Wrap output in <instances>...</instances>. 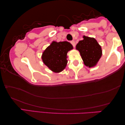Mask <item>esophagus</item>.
Masks as SVG:
<instances>
[{
    "label": "esophagus",
    "instance_id": "1",
    "mask_svg": "<svg viewBox=\"0 0 125 125\" xmlns=\"http://www.w3.org/2000/svg\"><path fill=\"white\" fill-rule=\"evenodd\" d=\"M71 44L73 45V48H75V46H76V44H75V42L74 41H73V40L71 41Z\"/></svg>",
    "mask_w": 125,
    "mask_h": 125
}]
</instances>
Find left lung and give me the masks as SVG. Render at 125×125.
<instances>
[{
	"label": "left lung",
	"mask_w": 125,
	"mask_h": 125,
	"mask_svg": "<svg viewBox=\"0 0 125 125\" xmlns=\"http://www.w3.org/2000/svg\"><path fill=\"white\" fill-rule=\"evenodd\" d=\"M83 39L79 41L76 49L80 53L83 63L86 66H95L102 56L101 47L93 38L83 36Z\"/></svg>",
	"instance_id": "obj_1"
}]
</instances>
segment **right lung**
<instances>
[{
  "label": "right lung",
  "instance_id": "right-lung-1",
  "mask_svg": "<svg viewBox=\"0 0 125 125\" xmlns=\"http://www.w3.org/2000/svg\"><path fill=\"white\" fill-rule=\"evenodd\" d=\"M73 49L72 45L67 42H52L42 53V61L53 72L60 73L66 67L67 52Z\"/></svg>",
  "mask_w": 125,
  "mask_h": 125
}]
</instances>
